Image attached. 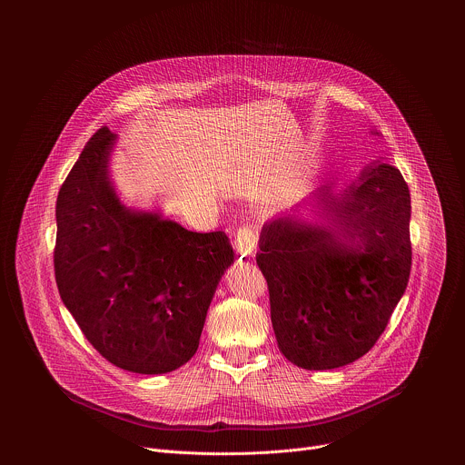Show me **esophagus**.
Masks as SVG:
<instances>
[{"label":"esophagus","instance_id":"obj_1","mask_svg":"<svg viewBox=\"0 0 465 465\" xmlns=\"http://www.w3.org/2000/svg\"><path fill=\"white\" fill-rule=\"evenodd\" d=\"M257 246V235L250 228H239L235 233V248L241 257H252Z\"/></svg>","mask_w":465,"mask_h":465}]
</instances>
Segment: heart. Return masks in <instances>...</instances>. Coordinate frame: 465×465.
Returning <instances> with one entry per match:
<instances>
[{"label":"heart","instance_id":"b5f03b06","mask_svg":"<svg viewBox=\"0 0 465 465\" xmlns=\"http://www.w3.org/2000/svg\"><path fill=\"white\" fill-rule=\"evenodd\" d=\"M303 182H305V176L303 173H292L287 176L283 187H282V201H287V198H292L302 187H303Z\"/></svg>","mask_w":465,"mask_h":465}]
</instances>
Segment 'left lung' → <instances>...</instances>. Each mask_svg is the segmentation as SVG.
I'll return each mask as SVG.
<instances>
[{
	"label": "left lung",
	"instance_id": "obj_1",
	"mask_svg": "<svg viewBox=\"0 0 465 465\" xmlns=\"http://www.w3.org/2000/svg\"><path fill=\"white\" fill-rule=\"evenodd\" d=\"M311 201L325 223H267L255 261L280 351L303 370H333L373 348L407 289L411 191L377 160L342 193L323 185Z\"/></svg>",
	"mask_w": 465,
	"mask_h": 465
}]
</instances>
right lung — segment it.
<instances>
[{
    "mask_svg": "<svg viewBox=\"0 0 465 465\" xmlns=\"http://www.w3.org/2000/svg\"><path fill=\"white\" fill-rule=\"evenodd\" d=\"M115 140L99 128L58 191L56 287L108 362L167 373L196 353L233 250L224 232H189L123 206L108 174Z\"/></svg>",
    "mask_w": 465,
    "mask_h": 465,
    "instance_id": "1",
    "label": "right lung"
}]
</instances>
